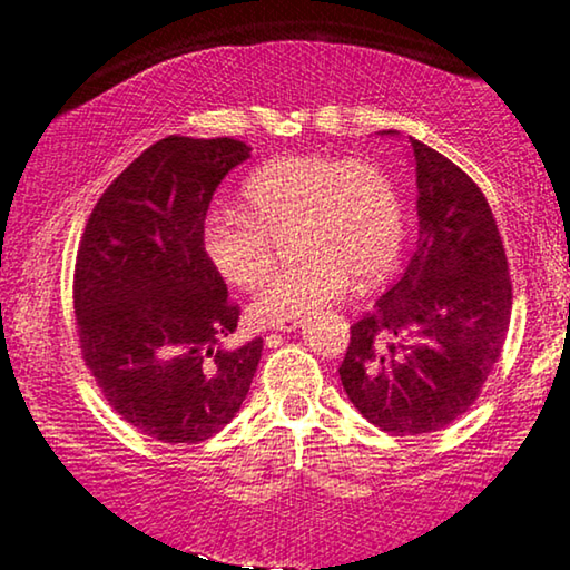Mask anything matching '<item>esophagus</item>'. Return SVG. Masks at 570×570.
Segmentation results:
<instances>
[{"label": "esophagus", "mask_w": 570, "mask_h": 570, "mask_svg": "<svg viewBox=\"0 0 570 570\" xmlns=\"http://www.w3.org/2000/svg\"><path fill=\"white\" fill-rule=\"evenodd\" d=\"M299 327H302V320H299V323H286V325H278L276 331H282V333H294V331H299Z\"/></svg>", "instance_id": "1"}]
</instances>
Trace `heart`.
Masks as SVG:
<instances>
[{"label": "heart", "mask_w": 570, "mask_h": 570, "mask_svg": "<svg viewBox=\"0 0 570 570\" xmlns=\"http://www.w3.org/2000/svg\"><path fill=\"white\" fill-rule=\"evenodd\" d=\"M243 208H214L202 227L206 258L224 282L253 286L271 263V232L292 227L294 263L255 292V325L315 315L358 282L387 274L403 245L405 216L390 175L364 159L286 155L258 167L239 188Z\"/></svg>", "instance_id": "b5f03b06"}]
</instances>
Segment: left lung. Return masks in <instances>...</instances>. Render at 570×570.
Instances as JSON below:
<instances>
[{
    "label": "left lung",
    "instance_id": "1",
    "mask_svg": "<svg viewBox=\"0 0 570 570\" xmlns=\"http://www.w3.org/2000/svg\"><path fill=\"white\" fill-rule=\"evenodd\" d=\"M411 151L419 247L351 325L338 368L356 411L395 436L431 434L475 403L511 317L507 253L483 190L423 141L411 139Z\"/></svg>",
    "mask_w": 570,
    "mask_h": 570
}]
</instances>
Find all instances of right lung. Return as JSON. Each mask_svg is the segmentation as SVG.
Returning a JSON list of instances; mask_svg holds the SVG:
<instances>
[{
	"mask_svg": "<svg viewBox=\"0 0 570 570\" xmlns=\"http://www.w3.org/2000/svg\"><path fill=\"white\" fill-rule=\"evenodd\" d=\"M250 157L237 139L167 136L110 183L75 268L85 364L114 411L157 442L198 444L235 419L263 338L227 348L239 307L202 227L219 183Z\"/></svg>",
	"mask_w": 570,
	"mask_h": 570,
	"instance_id": "obj_1",
	"label": "right lung"
}]
</instances>
